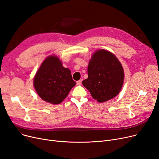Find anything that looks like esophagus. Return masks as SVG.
Instances as JSON below:
<instances>
[{"label":"esophagus","instance_id":"obj_1","mask_svg":"<svg viewBox=\"0 0 159 159\" xmlns=\"http://www.w3.org/2000/svg\"><path fill=\"white\" fill-rule=\"evenodd\" d=\"M82 81H83V79H80V80H79L78 81H76V84H77V85H80L81 83H82Z\"/></svg>","mask_w":159,"mask_h":159}]
</instances>
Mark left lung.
<instances>
[{
  "mask_svg": "<svg viewBox=\"0 0 159 159\" xmlns=\"http://www.w3.org/2000/svg\"><path fill=\"white\" fill-rule=\"evenodd\" d=\"M88 78L83 81L93 99L105 102L115 98L124 82V70L116 56L109 51L99 50L92 56L88 67Z\"/></svg>",
  "mask_w": 159,
  "mask_h": 159,
  "instance_id": "obj_1",
  "label": "left lung"
}]
</instances>
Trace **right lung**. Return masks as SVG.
Segmentation results:
<instances>
[{
	"label": "right lung",
	"instance_id": "1",
	"mask_svg": "<svg viewBox=\"0 0 159 159\" xmlns=\"http://www.w3.org/2000/svg\"><path fill=\"white\" fill-rule=\"evenodd\" d=\"M33 83L39 96L53 104L62 102L76 84L70 70L63 67L60 59L54 56H49L43 61Z\"/></svg>",
	"mask_w": 159,
	"mask_h": 159
}]
</instances>
